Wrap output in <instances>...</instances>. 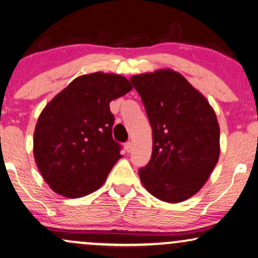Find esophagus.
<instances>
[{
  "instance_id": "1",
  "label": "esophagus",
  "mask_w": 258,
  "mask_h": 258,
  "mask_svg": "<svg viewBox=\"0 0 258 258\" xmlns=\"http://www.w3.org/2000/svg\"><path fill=\"white\" fill-rule=\"evenodd\" d=\"M125 149H126L127 152H131V150H132V143H131V142L125 143Z\"/></svg>"
}]
</instances>
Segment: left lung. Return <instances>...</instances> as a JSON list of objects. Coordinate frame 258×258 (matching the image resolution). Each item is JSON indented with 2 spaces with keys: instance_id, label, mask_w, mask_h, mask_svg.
Here are the masks:
<instances>
[{
  "instance_id": "obj_1",
  "label": "left lung",
  "mask_w": 258,
  "mask_h": 258,
  "mask_svg": "<svg viewBox=\"0 0 258 258\" xmlns=\"http://www.w3.org/2000/svg\"><path fill=\"white\" fill-rule=\"evenodd\" d=\"M152 127V156L139 170L146 190L166 203H180L203 187L217 164L219 125L214 108L172 70L131 78Z\"/></svg>"
}]
</instances>
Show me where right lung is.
Instances as JSON below:
<instances>
[{
    "mask_svg": "<svg viewBox=\"0 0 258 258\" xmlns=\"http://www.w3.org/2000/svg\"><path fill=\"white\" fill-rule=\"evenodd\" d=\"M131 89L125 77L97 72L74 79L43 108L34 132V157L51 190L79 198L105 183L121 158L112 137L109 102Z\"/></svg>",
    "mask_w": 258,
    "mask_h": 258,
    "instance_id": "1",
    "label": "right lung"
}]
</instances>
